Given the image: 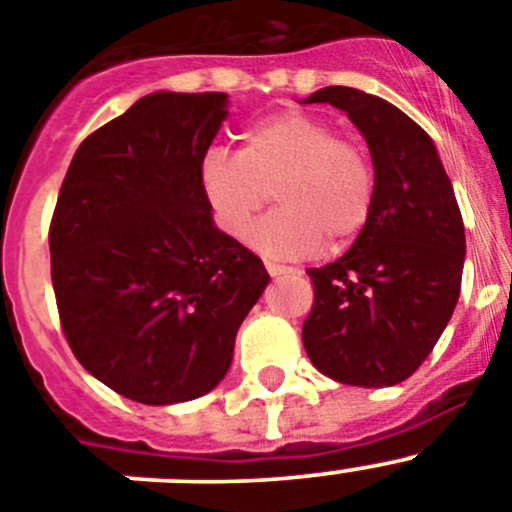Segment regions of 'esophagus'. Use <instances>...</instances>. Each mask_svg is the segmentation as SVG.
Returning a JSON list of instances; mask_svg holds the SVG:
<instances>
[{"label": "esophagus", "mask_w": 512, "mask_h": 512, "mask_svg": "<svg viewBox=\"0 0 512 512\" xmlns=\"http://www.w3.org/2000/svg\"><path fill=\"white\" fill-rule=\"evenodd\" d=\"M265 267H267V272H270L272 278H280V275H293V272H295V267L278 265V262H265Z\"/></svg>", "instance_id": "1"}]
</instances>
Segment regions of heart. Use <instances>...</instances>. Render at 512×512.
Here are the masks:
<instances>
[{"instance_id": "1", "label": "heart", "mask_w": 512, "mask_h": 512, "mask_svg": "<svg viewBox=\"0 0 512 512\" xmlns=\"http://www.w3.org/2000/svg\"><path fill=\"white\" fill-rule=\"evenodd\" d=\"M199 186L214 224L242 237L269 191L281 209L250 230V245L270 257H303L328 242L338 250L364 232L376 207L369 151L336 126L288 111L255 123L237 154L209 148Z\"/></svg>"}]
</instances>
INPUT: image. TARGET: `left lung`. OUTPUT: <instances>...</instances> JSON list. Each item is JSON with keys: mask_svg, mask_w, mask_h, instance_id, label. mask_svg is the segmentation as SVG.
I'll list each match as a JSON object with an SVG mask.
<instances>
[{"mask_svg": "<svg viewBox=\"0 0 512 512\" xmlns=\"http://www.w3.org/2000/svg\"><path fill=\"white\" fill-rule=\"evenodd\" d=\"M331 103L366 136L376 207L351 250L308 267L313 308L303 346L321 374L351 386L409 379L450 323L462 288L465 224L432 138L386 100L331 85Z\"/></svg>", "mask_w": 512, "mask_h": 512, "instance_id": "left-lung-1", "label": "left lung"}]
</instances>
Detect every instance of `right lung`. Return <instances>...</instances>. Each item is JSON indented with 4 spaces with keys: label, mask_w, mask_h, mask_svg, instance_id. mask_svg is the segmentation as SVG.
Returning <instances> with one entry per match:
<instances>
[{
    "label": "right lung",
    "mask_w": 512,
    "mask_h": 512,
    "mask_svg": "<svg viewBox=\"0 0 512 512\" xmlns=\"http://www.w3.org/2000/svg\"><path fill=\"white\" fill-rule=\"evenodd\" d=\"M224 93H151L90 133L50 222L52 288L83 369L138 404L212 391L265 290L255 252L214 227L199 164Z\"/></svg>",
    "instance_id": "add662e5"
}]
</instances>
